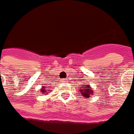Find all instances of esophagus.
I'll return each instance as SVG.
<instances>
[{"instance_id": "obj_1", "label": "esophagus", "mask_w": 134, "mask_h": 134, "mask_svg": "<svg viewBox=\"0 0 134 134\" xmlns=\"http://www.w3.org/2000/svg\"><path fill=\"white\" fill-rule=\"evenodd\" d=\"M62 81H63V82H66V81H67V80H65V79H63V80H62Z\"/></svg>"}]
</instances>
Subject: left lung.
Segmentation results:
<instances>
[{"mask_svg":"<svg viewBox=\"0 0 134 134\" xmlns=\"http://www.w3.org/2000/svg\"><path fill=\"white\" fill-rule=\"evenodd\" d=\"M80 87H81V86H80ZM80 92H81V95L85 98H90V95H93L92 88L90 85H86L85 89L80 90Z\"/></svg>","mask_w":134,"mask_h":134,"instance_id":"left-lung-1","label":"left lung"}]
</instances>
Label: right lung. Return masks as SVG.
<instances>
[{"label":"right lung","mask_w":134,"mask_h":134,"mask_svg":"<svg viewBox=\"0 0 134 134\" xmlns=\"http://www.w3.org/2000/svg\"><path fill=\"white\" fill-rule=\"evenodd\" d=\"M47 88H48L49 87H47V86H42V90H41V92H42V94H45V95H47V93L49 92L48 91H50V90H47Z\"/></svg>","instance_id":"add662e5"}]
</instances>
